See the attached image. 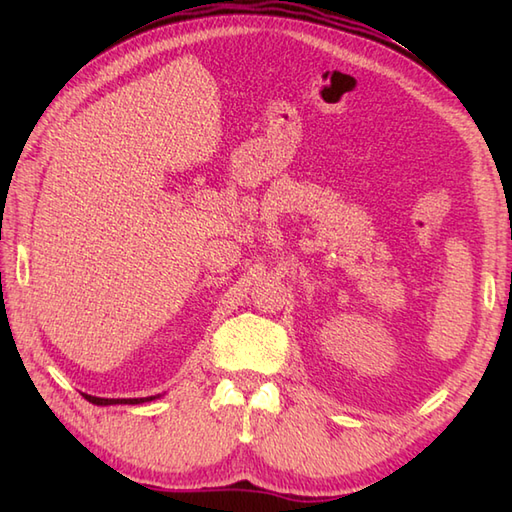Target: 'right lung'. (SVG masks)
Wrapping results in <instances>:
<instances>
[{
	"label": "right lung",
	"mask_w": 512,
	"mask_h": 512,
	"mask_svg": "<svg viewBox=\"0 0 512 512\" xmlns=\"http://www.w3.org/2000/svg\"><path fill=\"white\" fill-rule=\"evenodd\" d=\"M85 400H90L92 405H101V407H107V405H140V402H149V400H156L160 398L158 396H147V398H99V396H90V394H83Z\"/></svg>",
	"instance_id": "1"
}]
</instances>
